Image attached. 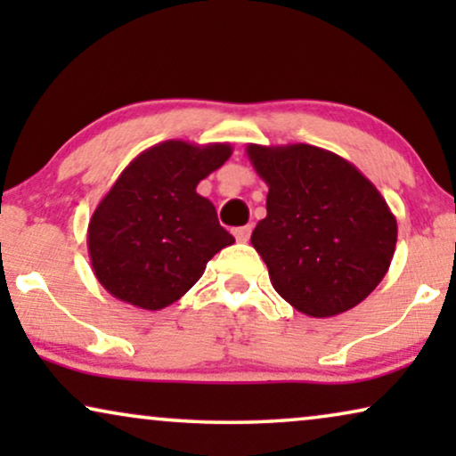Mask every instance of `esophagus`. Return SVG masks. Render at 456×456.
I'll return each mask as SVG.
<instances>
[{"label": "esophagus", "instance_id": "34e87169", "mask_svg": "<svg viewBox=\"0 0 456 456\" xmlns=\"http://www.w3.org/2000/svg\"><path fill=\"white\" fill-rule=\"evenodd\" d=\"M251 226H242V228H236L234 230V236H236V240L239 242H247L248 239H251Z\"/></svg>", "mask_w": 456, "mask_h": 456}]
</instances>
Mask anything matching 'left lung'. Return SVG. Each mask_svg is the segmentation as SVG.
<instances>
[{"label":"left lung","mask_w":456,"mask_h":456,"mask_svg":"<svg viewBox=\"0 0 456 456\" xmlns=\"http://www.w3.org/2000/svg\"><path fill=\"white\" fill-rule=\"evenodd\" d=\"M267 184V216L251 242L272 286L309 317H334L373 292L396 247V217L379 191L340 155L295 145H247Z\"/></svg>","instance_id":"1"}]
</instances>
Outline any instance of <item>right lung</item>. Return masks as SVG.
<instances>
[{
    "label": "right lung",
    "mask_w": 456,
    "mask_h": 456,
    "mask_svg": "<svg viewBox=\"0 0 456 456\" xmlns=\"http://www.w3.org/2000/svg\"><path fill=\"white\" fill-rule=\"evenodd\" d=\"M228 142L164 141L130 161L99 201L86 247L99 284L120 301L159 311L176 303L234 236L197 184L224 166Z\"/></svg>",
    "instance_id": "1"
}]
</instances>
